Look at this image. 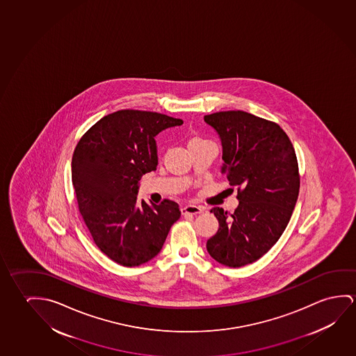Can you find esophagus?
<instances>
[{
	"label": "esophagus",
	"mask_w": 356,
	"mask_h": 356,
	"mask_svg": "<svg viewBox=\"0 0 356 356\" xmlns=\"http://www.w3.org/2000/svg\"><path fill=\"white\" fill-rule=\"evenodd\" d=\"M181 212L182 214H200L202 213L203 209L201 207H198V206H195V204H188V206H185V207L181 208Z\"/></svg>",
	"instance_id": "34e87169"
}]
</instances>
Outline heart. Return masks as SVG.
<instances>
[{
	"label": "heart",
	"instance_id": "heart-1",
	"mask_svg": "<svg viewBox=\"0 0 356 356\" xmlns=\"http://www.w3.org/2000/svg\"><path fill=\"white\" fill-rule=\"evenodd\" d=\"M193 140H198V139H193Z\"/></svg>",
	"mask_w": 356,
	"mask_h": 356
}]
</instances>
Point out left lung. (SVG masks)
Instances as JSON below:
<instances>
[{"label": "left lung", "instance_id": "8db88e82", "mask_svg": "<svg viewBox=\"0 0 356 356\" xmlns=\"http://www.w3.org/2000/svg\"><path fill=\"white\" fill-rule=\"evenodd\" d=\"M204 122L218 133L222 174L239 200L234 213L211 209L219 228L207 252L222 265L241 268L266 254L290 222L300 191L295 149L279 124L244 111L204 115Z\"/></svg>", "mask_w": 356, "mask_h": 356}]
</instances>
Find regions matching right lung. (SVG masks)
<instances>
[{
  "label": "right lung",
  "instance_id": "right-lung-1",
  "mask_svg": "<svg viewBox=\"0 0 356 356\" xmlns=\"http://www.w3.org/2000/svg\"><path fill=\"white\" fill-rule=\"evenodd\" d=\"M182 123L156 112L117 111L77 143L72 177L79 211L95 244L122 266L133 268L156 257L180 218L177 203L139 202L136 187L158 166L155 137Z\"/></svg>",
  "mask_w": 356,
  "mask_h": 356
}]
</instances>
